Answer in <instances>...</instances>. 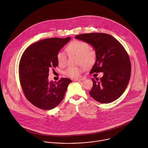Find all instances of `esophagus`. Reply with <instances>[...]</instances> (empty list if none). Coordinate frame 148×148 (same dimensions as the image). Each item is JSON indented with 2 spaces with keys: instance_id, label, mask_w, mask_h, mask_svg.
Segmentation results:
<instances>
[{
  "instance_id": "34e87169",
  "label": "esophagus",
  "mask_w": 148,
  "mask_h": 148,
  "mask_svg": "<svg viewBox=\"0 0 148 148\" xmlns=\"http://www.w3.org/2000/svg\"><path fill=\"white\" fill-rule=\"evenodd\" d=\"M86 79L85 78H80V79H74V81H81V80H83Z\"/></svg>"
}]
</instances>
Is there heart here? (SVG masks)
Returning <instances> with one entry per match:
<instances>
[{
    "label": "heart",
    "instance_id": "b5f03b06",
    "mask_svg": "<svg viewBox=\"0 0 148 148\" xmlns=\"http://www.w3.org/2000/svg\"><path fill=\"white\" fill-rule=\"evenodd\" d=\"M90 45L84 41L74 40L69 43L66 50L69 54L78 56L77 64H81L86 67H90L93 65L96 59V55L93 50L90 49ZM57 62L59 66H64L67 62V56L64 52H59L57 56ZM83 66H69L64 74L71 78H76L80 76L84 68Z\"/></svg>",
    "mask_w": 148,
    "mask_h": 148
}]
</instances>
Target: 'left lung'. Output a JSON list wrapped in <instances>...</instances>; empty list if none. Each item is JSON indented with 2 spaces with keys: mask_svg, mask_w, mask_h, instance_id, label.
Here are the masks:
<instances>
[{
  "mask_svg": "<svg viewBox=\"0 0 148 148\" xmlns=\"http://www.w3.org/2000/svg\"><path fill=\"white\" fill-rule=\"evenodd\" d=\"M75 38L91 45L95 50L96 60L90 73H103L100 80L92 79L90 95L100 103L113 102L123 93L131 77V62L125 48L113 36L105 33L80 34Z\"/></svg>",
  "mask_w": 148,
  "mask_h": 148,
  "instance_id": "1",
  "label": "left lung"
}]
</instances>
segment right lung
I'll return each instance as SVG.
<instances>
[{
  "label": "right lung",
  "instance_id": "add662e5",
  "mask_svg": "<svg viewBox=\"0 0 148 148\" xmlns=\"http://www.w3.org/2000/svg\"><path fill=\"white\" fill-rule=\"evenodd\" d=\"M70 37L41 40L26 48L19 64V78L23 93L36 107L51 110L61 102L71 80L61 78L49 82V69L58 66L57 56Z\"/></svg>",
  "mask_w": 148,
  "mask_h": 148
}]
</instances>
